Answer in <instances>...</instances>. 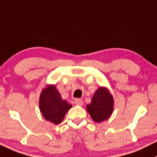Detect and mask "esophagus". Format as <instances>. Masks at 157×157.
<instances>
[{"instance_id":"esophagus-1","label":"esophagus","mask_w":157,"mask_h":157,"mask_svg":"<svg viewBox=\"0 0 157 157\" xmlns=\"http://www.w3.org/2000/svg\"><path fill=\"white\" fill-rule=\"evenodd\" d=\"M74 103H75V104L78 105V106H82V105L83 104V100H80V99H76V100H74Z\"/></svg>"}]
</instances>
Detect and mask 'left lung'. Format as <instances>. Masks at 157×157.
<instances>
[{
    "label": "left lung",
    "mask_w": 157,
    "mask_h": 157,
    "mask_svg": "<svg viewBox=\"0 0 157 157\" xmlns=\"http://www.w3.org/2000/svg\"><path fill=\"white\" fill-rule=\"evenodd\" d=\"M113 97L109 90L105 86H100L94 93L90 103L86 105V110L93 121L103 122L113 112Z\"/></svg>",
    "instance_id": "obj_1"
}]
</instances>
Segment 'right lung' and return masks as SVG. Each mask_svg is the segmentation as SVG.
Here are the masks:
<instances>
[{
	"mask_svg": "<svg viewBox=\"0 0 157 157\" xmlns=\"http://www.w3.org/2000/svg\"><path fill=\"white\" fill-rule=\"evenodd\" d=\"M39 106L44 119L57 125L63 121L65 114L72 105L62 99L55 85L48 84L40 93Z\"/></svg>",
	"mask_w": 157,
	"mask_h": 157,
	"instance_id": "add662e5",
	"label": "right lung"
}]
</instances>
